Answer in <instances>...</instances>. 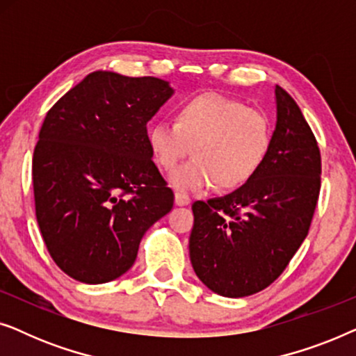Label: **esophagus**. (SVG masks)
Wrapping results in <instances>:
<instances>
[{
  "label": "esophagus",
  "instance_id": "34e87169",
  "mask_svg": "<svg viewBox=\"0 0 356 356\" xmlns=\"http://www.w3.org/2000/svg\"><path fill=\"white\" fill-rule=\"evenodd\" d=\"M189 202H191V197H189L188 194H183V193L175 194V204H177V206H189Z\"/></svg>",
  "mask_w": 356,
  "mask_h": 356
}]
</instances>
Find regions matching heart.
Instances as JSON below:
<instances>
[{
    "label": "heart",
    "mask_w": 356,
    "mask_h": 356,
    "mask_svg": "<svg viewBox=\"0 0 356 356\" xmlns=\"http://www.w3.org/2000/svg\"><path fill=\"white\" fill-rule=\"evenodd\" d=\"M147 144L154 162L173 170L193 147L194 159L170 175V186L193 193L218 186L235 189L250 181L266 162L272 124L261 110L220 94L183 102L175 123L155 121Z\"/></svg>",
    "instance_id": "obj_1"
}]
</instances>
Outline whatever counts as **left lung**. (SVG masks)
<instances>
[{
	"label": "left lung",
	"instance_id": "8db88e82",
	"mask_svg": "<svg viewBox=\"0 0 356 356\" xmlns=\"http://www.w3.org/2000/svg\"><path fill=\"white\" fill-rule=\"evenodd\" d=\"M266 162L235 191L193 204L189 257L213 293L241 298L269 286L308 235L321 189L318 143L300 106L275 86Z\"/></svg>",
	"mask_w": 356,
	"mask_h": 356
}]
</instances>
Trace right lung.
I'll use <instances>...</instances> for the list:
<instances>
[{
  "instance_id": "add662e5",
  "label": "right lung",
  "mask_w": 356,
  "mask_h": 356,
  "mask_svg": "<svg viewBox=\"0 0 356 356\" xmlns=\"http://www.w3.org/2000/svg\"><path fill=\"white\" fill-rule=\"evenodd\" d=\"M173 94L159 77L95 71L47 113L32 162L35 216L53 261L74 280L118 279L144 233L172 211L147 123Z\"/></svg>"
}]
</instances>
